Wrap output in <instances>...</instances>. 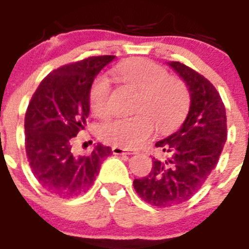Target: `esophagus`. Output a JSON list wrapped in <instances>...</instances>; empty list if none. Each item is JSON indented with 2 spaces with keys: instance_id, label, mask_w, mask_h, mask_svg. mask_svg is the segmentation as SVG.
Returning <instances> with one entry per match:
<instances>
[{
  "instance_id": "esophagus-1",
  "label": "esophagus",
  "mask_w": 249,
  "mask_h": 249,
  "mask_svg": "<svg viewBox=\"0 0 249 249\" xmlns=\"http://www.w3.org/2000/svg\"><path fill=\"white\" fill-rule=\"evenodd\" d=\"M112 152H113V155H132V152L127 151V149H123L122 147L118 146L112 147Z\"/></svg>"
}]
</instances>
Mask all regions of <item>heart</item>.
Wrapping results in <instances>:
<instances>
[{
    "mask_svg": "<svg viewBox=\"0 0 249 249\" xmlns=\"http://www.w3.org/2000/svg\"><path fill=\"white\" fill-rule=\"evenodd\" d=\"M116 73L127 85L141 91L133 118H114L103 123L101 138L123 148H136L152 135L155 124L160 132L177 128L187 117L191 94L186 83L169 76L164 67L147 58L122 63ZM89 107L94 116L105 118L111 113V86L106 77H98L89 91Z\"/></svg>",
    "mask_w": 249,
    "mask_h": 249,
    "instance_id": "1",
    "label": "heart"
}]
</instances>
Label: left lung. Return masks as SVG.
Here are the masks:
<instances>
[{
    "mask_svg": "<svg viewBox=\"0 0 249 249\" xmlns=\"http://www.w3.org/2000/svg\"><path fill=\"white\" fill-rule=\"evenodd\" d=\"M169 66L188 86L190 112L181 128L155 144L162 156L153 157L148 176L133 181L141 198L162 208L183 203L201 190L227 140L226 107L214 86L183 63Z\"/></svg>",
    "mask_w": 249,
    "mask_h": 249,
    "instance_id": "left-lung-1",
    "label": "left lung"
}]
</instances>
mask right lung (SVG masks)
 Wrapping results in <instances>:
<instances>
[{
  "label": "right lung",
  "mask_w": 249,
  "mask_h": 249,
  "mask_svg": "<svg viewBox=\"0 0 249 249\" xmlns=\"http://www.w3.org/2000/svg\"><path fill=\"white\" fill-rule=\"evenodd\" d=\"M114 56H93L53 70L32 94L25 116L27 160L39 186L61 198L83 195L93 184L111 147L98 143L76 155L72 143L89 114L94 77Z\"/></svg>",
  "instance_id": "right-lung-1"
}]
</instances>
